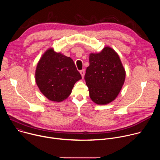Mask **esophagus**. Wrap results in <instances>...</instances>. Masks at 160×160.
<instances>
[{
  "label": "esophagus",
  "mask_w": 160,
  "mask_h": 160,
  "mask_svg": "<svg viewBox=\"0 0 160 160\" xmlns=\"http://www.w3.org/2000/svg\"><path fill=\"white\" fill-rule=\"evenodd\" d=\"M80 74H81L82 77H83V76H84V75H85V70L83 69V70H80Z\"/></svg>",
  "instance_id": "34e87169"
}]
</instances>
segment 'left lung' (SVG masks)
I'll return each instance as SVG.
<instances>
[{"instance_id": "1", "label": "left lung", "mask_w": 160, "mask_h": 160, "mask_svg": "<svg viewBox=\"0 0 160 160\" xmlns=\"http://www.w3.org/2000/svg\"><path fill=\"white\" fill-rule=\"evenodd\" d=\"M84 79L90 99L106 104L117 97L125 79V71L118 54L106 47L98 54H90Z\"/></svg>"}]
</instances>
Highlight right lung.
I'll list each match as a JSON object with an SVG mask.
<instances>
[{"mask_svg":"<svg viewBox=\"0 0 160 160\" xmlns=\"http://www.w3.org/2000/svg\"><path fill=\"white\" fill-rule=\"evenodd\" d=\"M82 78L73 59L49 49L37 64L35 80L41 92L51 101L61 102L71 93Z\"/></svg>","mask_w":160,"mask_h":160,"instance_id":"right-lung-1","label":"right lung"}]
</instances>
